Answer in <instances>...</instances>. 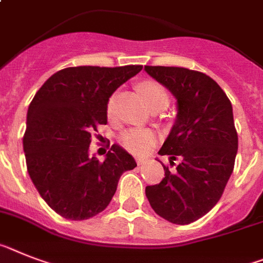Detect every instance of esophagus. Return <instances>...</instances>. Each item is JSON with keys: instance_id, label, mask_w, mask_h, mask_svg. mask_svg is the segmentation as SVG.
Wrapping results in <instances>:
<instances>
[{"instance_id": "34e87169", "label": "esophagus", "mask_w": 263, "mask_h": 263, "mask_svg": "<svg viewBox=\"0 0 263 263\" xmlns=\"http://www.w3.org/2000/svg\"><path fill=\"white\" fill-rule=\"evenodd\" d=\"M136 162H138V164H144V163L147 162V159H145V158H140V156H138V158H136Z\"/></svg>"}]
</instances>
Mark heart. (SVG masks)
Listing matches in <instances>:
<instances>
[{"label":"heart","mask_w":263,"mask_h":263,"mask_svg":"<svg viewBox=\"0 0 263 263\" xmlns=\"http://www.w3.org/2000/svg\"><path fill=\"white\" fill-rule=\"evenodd\" d=\"M139 90H140V93H142L143 99H144L148 107L152 103L159 100L168 101L167 90L160 84L156 83V81H143V83L139 84ZM112 104H114V99H111L109 104H108V112L109 114L112 111ZM154 139H155V135L149 129L132 128V129L123 132L119 140H120L121 145L124 148H127L128 151L135 152V154H143V152H145L151 147V144L154 143Z\"/></svg>","instance_id":"obj_1"}]
</instances>
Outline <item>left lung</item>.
<instances>
[{
    "mask_svg": "<svg viewBox=\"0 0 263 263\" xmlns=\"http://www.w3.org/2000/svg\"><path fill=\"white\" fill-rule=\"evenodd\" d=\"M144 70L176 99V120L159 155H168L164 178L145 187L158 215L171 223L189 224L206 215L220 199L233 174L238 151L233 107L210 76L179 67Z\"/></svg>",
    "mask_w": 263,
    "mask_h": 263,
    "instance_id": "left-lung-1",
    "label": "left lung"
}]
</instances>
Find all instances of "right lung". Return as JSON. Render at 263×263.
Here are the masks:
<instances>
[{
	"label": "right lung",
	"instance_id": "1",
	"mask_svg": "<svg viewBox=\"0 0 263 263\" xmlns=\"http://www.w3.org/2000/svg\"><path fill=\"white\" fill-rule=\"evenodd\" d=\"M142 68H65L34 95L23 139L26 167L41 198L61 217L98 215L111 202L121 174L136 167L120 145H112L104 162L90 158L88 149L92 132L107 124L112 93Z\"/></svg>",
	"mask_w": 263,
	"mask_h": 263
}]
</instances>
